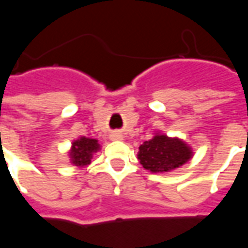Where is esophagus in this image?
<instances>
[{
  "label": "esophagus",
  "mask_w": 248,
  "mask_h": 248,
  "mask_svg": "<svg viewBox=\"0 0 248 248\" xmlns=\"http://www.w3.org/2000/svg\"><path fill=\"white\" fill-rule=\"evenodd\" d=\"M111 140H124V137H122V134H119V133H113V134H111Z\"/></svg>",
  "instance_id": "esophagus-1"
}]
</instances>
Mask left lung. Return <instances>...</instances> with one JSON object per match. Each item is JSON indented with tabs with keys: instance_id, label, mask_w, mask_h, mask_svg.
I'll use <instances>...</instances> for the list:
<instances>
[{
	"instance_id": "1",
	"label": "left lung",
	"mask_w": 248,
	"mask_h": 248,
	"mask_svg": "<svg viewBox=\"0 0 248 248\" xmlns=\"http://www.w3.org/2000/svg\"><path fill=\"white\" fill-rule=\"evenodd\" d=\"M194 156L190 145L178 137H169L161 131L140 146L138 161L150 172H169L183 166Z\"/></svg>"
}]
</instances>
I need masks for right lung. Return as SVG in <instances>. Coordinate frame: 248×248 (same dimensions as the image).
Segmentation results:
<instances>
[{
    "label": "right lung",
    "instance_id": "add662e5",
    "mask_svg": "<svg viewBox=\"0 0 248 248\" xmlns=\"http://www.w3.org/2000/svg\"><path fill=\"white\" fill-rule=\"evenodd\" d=\"M99 150H101V145H99L98 140L79 137L78 140H74L71 142L70 150L67 153V155L70 158V163L73 166L83 169L92 163L93 155Z\"/></svg>",
    "mask_w": 248,
    "mask_h": 248
}]
</instances>
